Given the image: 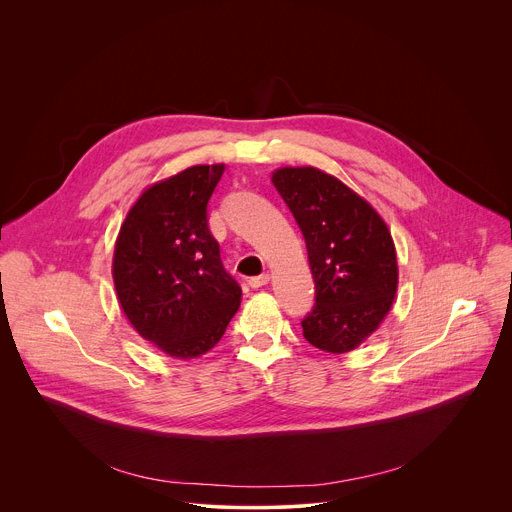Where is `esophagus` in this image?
Returning a JSON list of instances; mask_svg holds the SVG:
<instances>
[{
	"label": "esophagus",
	"instance_id": "1",
	"mask_svg": "<svg viewBox=\"0 0 512 512\" xmlns=\"http://www.w3.org/2000/svg\"><path fill=\"white\" fill-rule=\"evenodd\" d=\"M269 273H261V275H255V277H249V285L253 287V289H257V287H263L265 283H269Z\"/></svg>",
	"mask_w": 512,
	"mask_h": 512
}]
</instances>
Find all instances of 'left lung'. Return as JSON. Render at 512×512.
<instances>
[{"instance_id": "obj_1", "label": "left lung", "mask_w": 512, "mask_h": 512, "mask_svg": "<svg viewBox=\"0 0 512 512\" xmlns=\"http://www.w3.org/2000/svg\"><path fill=\"white\" fill-rule=\"evenodd\" d=\"M271 182L306 239L316 283L304 338L324 352H348L393 306L399 271L391 233L367 200L318 168H279Z\"/></svg>"}]
</instances>
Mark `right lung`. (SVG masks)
Instances as JSON below:
<instances>
[{
	"instance_id": "add662e5",
	"label": "right lung",
	"mask_w": 512,
	"mask_h": 512,
	"mask_svg": "<svg viewBox=\"0 0 512 512\" xmlns=\"http://www.w3.org/2000/svg\"><path fill=\"white\" fill-rule=\"evenodd\" d=\"M225 164L192 166L145 190L113 253L117 300L129 324L174 358H196L223 338L241 287L221 261L206 206Z\"/></svg>"
}]
</instances>
